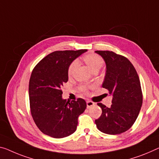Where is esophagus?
<instances>
[{
  "label": "esophagus",
  "mask_w": 159,
  "mask_h": 159,
  "mask_svg": "<svg viewBox=\"0 0 159 159\" xmlns=\"http://www.w3.org/2000/svg\"><path fill=\"white\" fill-rule=\"evenodd\" d=\"M94 104H95L94 102L90 101V100H87V108H90V107H91L94 106Z\"/></svg>",
  "instance_id": "34e87169"
}]
</instances>
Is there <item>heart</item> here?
I'll list each match as a JSON object with an SVG mask.
<instances>
[{
    "mask_svg": "<svg viewBox=\"0 0 159 159\" xmlns=\"http://www.w3.org/2000/svg\"><path fill=\"white\" fill-rule=\"evenodd\" d=\"M83 60H84V62L86 63L88 67L89 68L90 70L93 71H98V70L101 68L104 64V61L102 59L101 57H99V55H95V54H88L85 55L84 57H83ZM77 66V62L76 61H74L72 62L71 64L70 65L69 67H68L67 73L68 75H71L72 74L73 71H74L75 67ZM83 91H86V89L85 87H82Z\"/></svg>",
    "mask_w": 159,
    "mask_h": 159,
    "instance_id": "heart-1",
    "label": "heart"
}]
</instances>
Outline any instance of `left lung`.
<instances>
[{
  "label": "left lung",
  "mask_w": 159,
  "mask_h": 159,
  "mask_svg": "<svg viewBox=\"0 0 159 159\" xmlns=\"http://www.w3.org/2000/svg\"><path fill=\"white\" fill-rule=\"evenodd\" d=\"M106 63L102 87L112 94L109 107L98 103L102 113L95 120L97 129L107 134H119L132 126L143 102L140 80L134 65L127 58L112 51L97 50Z\"/></svg>",
  "instance_id": "obj_1"
}]
</instances>
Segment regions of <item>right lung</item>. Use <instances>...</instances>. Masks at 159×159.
Segmentation results:
<instances>
[{"instance_id": "1", "label": "right lung", "mask_w": 159, "mask_h": 159, "mask_svg": "<svg viewBox=\"0 0 159 159\" xmlns=\"http://www.w3.org/2000/svg\"><path fill=\"white\" fill-rule=\"evenodd\" d=\"M87 50L55 51L39 62L29 82L31 115L38 129L51 137L60 139L76 131L78 117L87 107L82 98L62 99L61 87L68 81V67Z\"/></svg>"}]
</instances>
